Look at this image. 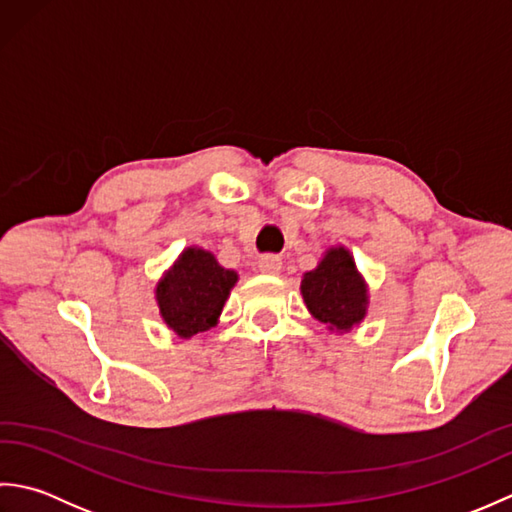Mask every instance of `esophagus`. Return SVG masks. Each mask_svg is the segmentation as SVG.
<instances>
[{
	"instance_id": "esophagus-1",
	"label": "esophagus",
	"mask_w": 512,
	"mask_h": 512,
	"mask_svg": "<svg viewBox=\"0 0 512 512\" xmlns=\"http://www.w3.org/2000/svg\"><path fill=\"white\" fill-rule=\"evenodd\" d=\"M281 257L277 255H264L259 259V270H262L264 275H279L281 273Z\"/></svg>"
}]
</instances>
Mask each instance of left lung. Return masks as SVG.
Wrapping results in <instances>:
<instances>
[{
    "label": "left lung",
    "instance_id": "left-lung-1",
    "mask_svg": "<svg viewBox=\"0 0 512 512\" xmlns=\"http://www.w3.org/2000/svg\"><path fill=\"white\" fill-rule=\"evenodd\" d=\"M301 297L308 312L334 334L358 328L369 312V286L350 248H325L319 264L301 277Z\"/></svg>",
    "mask_w": 512,
    "mask_h": 512
}]
</instances>
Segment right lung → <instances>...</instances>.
Returning a JSON list of instances; mask_svg holds the SVG:
<instances>
[{
	"instance_id": "add662e5",
	"label": "right lung",
	"mask_w": 512,
	"mask_h": 512,
	"mask_svg": "<svg viewBox=\"0 0 512 512\" xmlns=\"http://www.w3.org/2000/svg\"><path fill=\"white\" fill-rule=\"evenodd\" d=\"M237 270L224 268L202 246H187L156 284L160 319L178 339L211 330L237 284Z\"/></svg>"
}]
</instances>
